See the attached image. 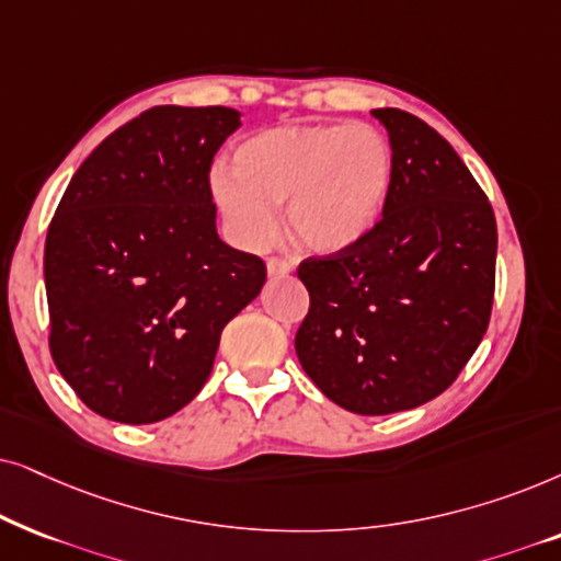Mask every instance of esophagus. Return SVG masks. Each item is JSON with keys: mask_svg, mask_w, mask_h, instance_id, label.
Wrapping results in <instances>:
<instances>
[{"mask_svg": "<svg viewBox=\"0 0 561 561\" xmlns=\"http://www.w3.org/2000/svg\"><path fill=\"white\" fill-rule=\"evenodd\" d=\"M266 268H268V274H272V276H287L289 272H293V264H289L287 259L272 256L266 261Z\"/></svg>", "mask_w": 561, "mask_h": 561, "instance_id": "34e87169", "label": "esophagus"}]
</instances>
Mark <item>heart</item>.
Wrapping results in <instances>:
<instances>
[{
    "label": "heart",
    "mask_w": 561,
    "mask_h": 561,
    "mask_svg": "<svg viewBox=\"0 0 561 561\" xmlns=\"http://www.w3.org/2000/svg\"><path fill=\"white\" fill-rule=\"evenodd\" d=\"M394 156L371 125H289L253 133L236 148V169L215 167L210 192L230 236L264 249L287 230L316 253L343 251L377 226L392 190Z\"/></svg>",
    "instance_id": "1"
}]
</instances>
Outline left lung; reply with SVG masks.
I'll list each match as a JSON object with an SVG mask.
<instances>
[{"label":"left lung","instance_id":"1","mask_svg":"<svg viewBox=\"0 0 561 561\" xmlns=\"http://www.w3.org/2000/svg\"><path fill=\"white\" fill-rule=\"evenodd\" d=\"M390 133L392 190L362 241L308 256L295 351L335 405L390 415L438 398L480 346L495 297L497 226L488 194L428 123L371 112Z\"/></svg>","mask_w":561,"mask_h":561}]
</instances>
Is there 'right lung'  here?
<instances>
[{
	"mask_svg": "<svg viewBox=\"0 0 561 561\" xmlns=\"http://www.w3.org/2000/svg\"><path fill=\"white\" fill-rule=\"evenodd\" d=\"M241 119L159 104L81 163L46 236L48 346L89 410L144 425L203 390L266 264L215 230L210 167Z\"/></svg>",
	"mask_w": 561,
	"mask_h": 561,
	"instance_id": "obj_1",
	"label": "right lung"
}]
</instances>
